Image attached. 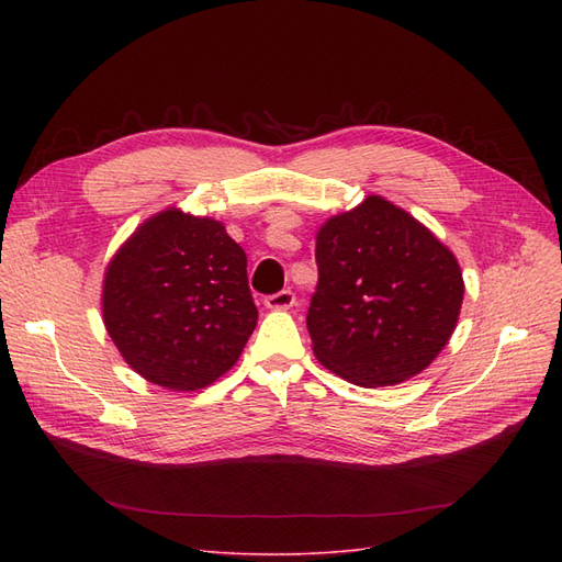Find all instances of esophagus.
I'll use <instances>...</instances> for the list:
<instances>
[{"mask_svg": "<svg viewBox=\"0 0 562 562\" xmlns=\"http://www.w3.org/2000/svg\"><path fill=\"white\" fill-rule=\"evenodd\" d=\"M265 304H267V310H291L295 304V295H293V291H279L274 295H267Z\"/></svg>", "mask_w": 562, "mask_h": 562, "instance_id": "1", "label": "esophagus"}]
</instances>
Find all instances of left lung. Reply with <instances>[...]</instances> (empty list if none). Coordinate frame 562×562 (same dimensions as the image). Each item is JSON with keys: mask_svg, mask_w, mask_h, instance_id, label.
I'll use <instances>...</instances> for the list:
<instances>
[{"mask_svg": "<svg viewBox=\"0 0 562 562\" xmlns=\"http://www.w3.org/2000/svg\"><path fill=\"white\" fill-rule=\"evenodd\" d=\"M318 283L307 312L316 359L361 386L415 378L448 345L464 281L454 255L382 196L316 234Z\"/></svg>", "mask_w": 562, "mask_h": 562, "instance_id": "8db88e82", "label": "left lung"}]
</instances>
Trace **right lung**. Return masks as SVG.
<instances>
[{"mask_svg": "<svg viewBox=\"0 0 562 562\" xmlns=\"http://www.w3.org/2000/svg\"><path fill=\"white\" fill-rule=\"evenodd\" d=\"M246 265L217 220L178 209L149 217L119 248L103 283L105 328L124 361L176 391L225 375L258 323Z\"/></svg>", "mask_w": 562, "mask_h": 562, "instance_id": "add662e5", "label": "right lung"}]
</instances>
